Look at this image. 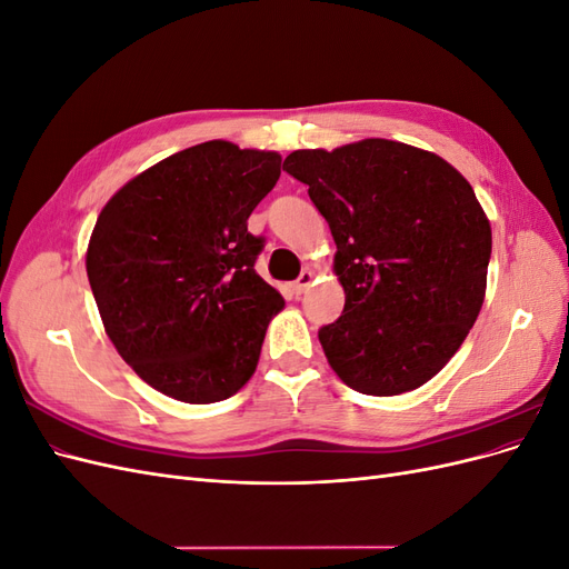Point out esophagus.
<instances>
[{
    "label": "esophagus",
    "mask_w": 569,
    "mask_h": 569,
    "mask_svg": "<svg viewBox=\"0 0 569 569\" xmlns=\"http://www.w3.org/2000/svg\"><path fill=\"white\" fill-rule=\"evenodd\" d=\"M311 282H313V272L311 270H303L299 278L295 280V291H297V295H303V291L311 287Z\"/></svg>",
    "instance_id": "1"
}]
</instances>
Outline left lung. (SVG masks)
I'll return each instance as SVG.
<instances>
[{"mask_svg":"<svg viewBox=\"0 0 569 569\" xmlns=\"http://www.w3.org/2000/svg\"><path fill=\"white\" fill-rule=\"evenodd\" d=\"M284 170L308 184L337 244L347 303L318 330L332 370L370 396L432 380L485 303L491 226L470 182L391 140L299 149Z\"/></svg>","mask_w":569,"mask_h":569,"instance_id":"obj_1","label":"left lung"}]
</instances>
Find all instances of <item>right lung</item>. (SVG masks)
Returning a JSON list of instances; mask_svg holds the SVG:
<instances>
[{
    "instance_id": "1",
    "label": "right lung",
    "mask_w": 569,
    "mask_h": 569,
    "mask_svg": "<svg viewBox=\"0 0 569 569\" xmlns=\"http://www.w3.org/2000/svg\"><path fill=\"white\" fill-rule=\"evenodd\" d=\"M280 153L203 142L132 178L101 209L88 278L120 358L184 403H216L258 366L284 306L256 272L266 239L247 220L280 178Z\"/></svg>"
}]
</instances>
